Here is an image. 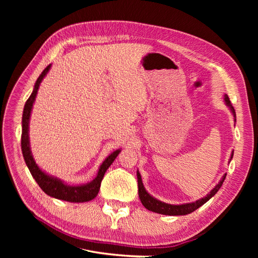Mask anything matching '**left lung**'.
<instances>
[{
    "label": "left lung",
    "instance_id": "obj_1",
    "mask_svg": "<svg viewBox=\"0 0 258 258\" xmlns=\"http://www.w3.org/2000/svg\"><path fill=\"white\" fill-rule=\"evenodd\" d=\"M224 102L225 104L228 106V108L230 110L232 116H233V120L236 122V112H235V108L231 105L230 103V100L228 98L227 95H224ZM233 157V150L231 152L230 155V158L228 163L231 161ZM226 175L227 174H224L221 178V181L218 182L214 187L213 189H211L210 192H208L205 197H202L196 201H192V202H187V204H181V205H170V204H166V202L160 201L157 198L153 197L152 195L148 192L145 187L143 185L142 182V177H141V173H140V171L137 170V176H138V187H139V198L141 200L142 205L147 209L152 211V212L155 213H158V214H163V215H171V216H177V215H186V214H189L194 211H196L198 208H200L202 205H205L207 201H209L211 198H212L214 195L218 191V189L221 188Z\"/></svg>",
    "mask_w": 258,
    "mask_h": 258
}]
</instances>
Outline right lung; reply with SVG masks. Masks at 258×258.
I'll use <instances>...</instances> for the list:
<instances>
[{"mask_svg":"<svg viewBox=\"0 0 258 258\" xmlns=\"http://www.w3.org/2000/svg\"><path fill=\"white\" fill-rule=\"evenodd\" d=\"M50 68H51V64H49L47 68H46L42 72V74L38 76V79L35 82L33 91L31 93L29 99L27 100L25 107H23L22 122H21L22 155L31 174H32L33 178L35 179L38 186L41 187L42 190L46 195H48V196L52 198L69 201V202H77V204H80V202H87L97 197L100 186H101V182H102V178L106 172V170L110 168V166L112 165L117 156H118V154L121 152V150L118 148V150H116L108 155L107 157L103 160V162L100 165L96 177L93 178L92 181L85 184H81V185H70L64 181H62L61 178L47 173L42 168L38 167L33 157L32 152H31V146H30V138H29L30 117H31V113H32V108H33V104L37 95L38 88H40V85L44 80V77L49 72Z\"/></svg>","mask_w":258,"mask_h":258,"instance_id":"1","label":"right lung"}]
</instances>
